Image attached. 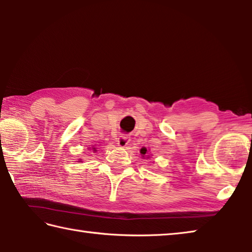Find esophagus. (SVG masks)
<instances>
[{
	"label": "esophagus",
	"instance_id": "1",
	"mask_svg": "<svg viewBox=\"0 0 252 252\" xmlns=\"http://www.w3.org/2000/svg\"><path fill=\"white\" fill-rule=\"evenodd\" d=\"M129 141H130V137H128L127 135H121L117 139V145L120 147H126Z\"/></svg>",
	"mask_w": 252,
	"mask_h": 252
}]
</instances>
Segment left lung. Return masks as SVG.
<instances>
[{
  "label": "left lung",
  "mask_w": 252,
  "mask_h": 252,
  "mask_svg": "<svg viewBox=\"0 0 252 252\" xmlns=\"http://www.w3.org/2000/svg\"><path fill=\"white\" fill-rule=\"evenodd\" d=\"M146 153H147V149H146V148H142V149L140 150V154H141V155H146Z\"/></svg>",
  "instance_id": "8db88e82"
}]
</instances>
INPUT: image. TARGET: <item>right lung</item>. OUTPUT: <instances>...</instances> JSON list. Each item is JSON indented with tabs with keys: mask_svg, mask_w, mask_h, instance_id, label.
I'll return each instance as SVG.
<instances>
[{
	"mask_svg": "<svg viewBox=\"0 0 252 252\" xmlns=\"http://www.w3.org/2000/svg\"><path fill=\"white\" fill-rule=\"evenodd\" d=\"M93 151H95V148H93Z\"/></svg>",
	"mask_w": 252,
	"mask_h": 252,
	"instance_id": "obj_1",
	"label": "right lung"
}]
</instances>
